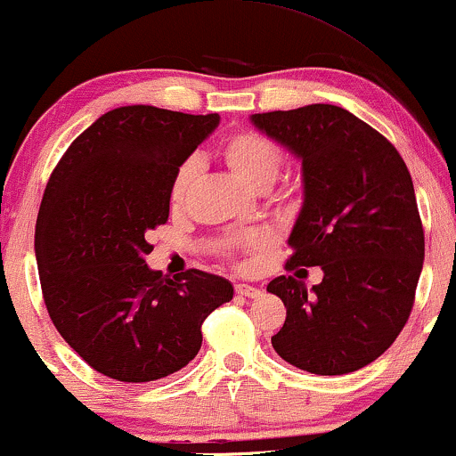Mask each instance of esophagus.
Wrapping results in <instances>:
<instances>
[{
  "instance_id": "obj_1",
  "label": "esophagus",
  "mask_w": 456,
  "mask_h": 456,
  "mask_svg": "<svg viewBox=\"0 0 456 456\" xmlns=\"http://www.w3.org/2000/svg\"><path fill=\"white\" fill-rule=\"evenodd\" d=\"M235 293H238L240 297H259L261 290L256 287H250V284H235Z\"/></svg>"
}]
</instances>
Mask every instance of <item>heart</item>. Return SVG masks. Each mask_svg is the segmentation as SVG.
I'll list each match as a JSON object with an SVG mask.
<instances>
[{"mask_svg":"<svg viewBox=\"0 0 456 456\" xmlns=\"http://www.w3.org/2000/svg\"><path fill=\"white\" fill-rule=\"evenodd\" d=\"M221 157L227 163V167L238 175L246 186L255 191H265L278 178V172L282 167V148L276 142L259 134V131H238L229 135L221 144ZM200 175V163L197 159H186L175 167L172 184H169V200L172 204H183L189 195L191 186L195 184ZM297 195L295 186H287L276 195L278 201H289ZM263 246V238L256 233L235 235L223 244V250L227 252H256Z\"/></svg>","mask_w":456,"mask_h":456,"instance_id":"heart-1","label":"heart"}]
</instances>
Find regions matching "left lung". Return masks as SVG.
Here are the masks:
<instances>
[{"instance_id":"left-lung-1","label":"left lung","mask_w":456,"mask_h":456,"mask_svg":"<svg viewBox=\"0 0 456 456\" xmlns=\"http://www.w3.org/2000/svg\"><path fill=\"white\" fill-rule=\"evenodd\" d=\"M250 120L301 161L304 206L287 270L325 273L312 290L299 281L305 270L267 284L287 308L272 346L310 374L361 370L402 333L422 272L425 233L408 167L385 135L331 103Z\"/></svg>"}]
</instances>
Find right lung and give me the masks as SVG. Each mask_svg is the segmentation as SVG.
<instances>
[{
    "label": "right lung",
    "instance_id": "obj_1",
    "mask_svg": "<svg viewBox=\"0 0 456 456\" xmlns=\"http://www.w3.org/2000/svg\"><path fill=\"white\" fill-rule=\"evenodd\" d=\"M218 120L114 108L53 169L36 223L44 304L65 342L103 376L151 382L183 370L201 348V322L233 297L221 276L169 278L144 261L146 232L167 223L175 167Z\"/></svg>",
    "mask_w": 456,
    "mask_h": 456
}]
</instances>
